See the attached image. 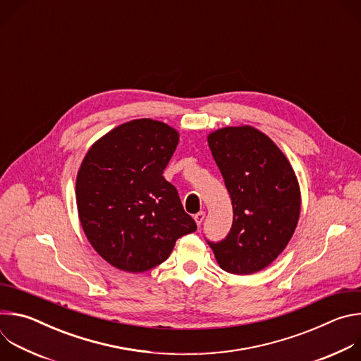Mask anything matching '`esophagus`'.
Returning <instances> with one entry per match:
<instances>
[{"mask_svg":"<svg viewBox=\"0 0 361 361\" xmlns=\"http://www.w3.org/2000/svg\"><path fill=\"white\" fill-rule=\"evenodd\" d=\"M204 219H205V213H204V212H198V213L194 216V220H195V223H197L198 227L202 224Z\"/></svg>","mask_w":361,"mask_h":361,"instance_id":"34e87169","label":"esophagus"}]
</instances>
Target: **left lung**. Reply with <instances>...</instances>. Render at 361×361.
Listing matches in <instances>:
<instances>
[{"label": "left lung", "instance_id": "left-lung-1", "mask_svg": "<svg viewBox=\"0 0 361 361\" xmlns=\"http://www.w3.org/2000/svg\"><path fill=\"white\" fill-rule=\"evenodd\" d=\"M209 147L233 205L228 234L207 240L220 267L251 274L273 263L288 244L300 216L295 174L279 147L252 127H227Z\"/></svg>", "mask_w": 361, "mask_h": 361}]
</instances>
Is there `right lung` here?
<instances>
[{"label":"right lung","instance_id":"right-lung-1","mask_svg":"<svg viewBox=\"0 0 361 361\" xmlns=\"http://www.w3.org/2000/svg\"><path fill=\"white\" fill-rule=\"evenodd\" d=\"M178 133L142 118L126 123L87 152L77 176V207L94 250L111 266L141 273L166 262L176 241L197 230L164 169Z\"/></svg>","mask_w":361,"mask_h":361}]
</instances>
